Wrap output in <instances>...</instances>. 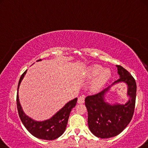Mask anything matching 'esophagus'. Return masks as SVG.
I'll return each instance as SVG.
<instances>
[{
	"label": "esophagus",
	"instance_id": "esophagus-1",
	"mask_svg": "<svg viewBox=\"0 0 148 148\" xmlns=\"http://www.w3.org/2000/svg\"><path fill=\"white\" fill-rule=\"evenodd\" d=\"M85 102V98L83 96H80V97H78V103L79 104H82Z\"/></svg>",
	"mask_w": 148,
	"mask_h": 148
}]
</instances>
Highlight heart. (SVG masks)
<instances>
[{
  "label": "heart",
  "mask_w": 148,
  "mask_h": 148,
  "mask_svg": "<svg viewBox=\"0 0 148 148\" xmlns=\"http://www.w3.org/2000/svg\"><path fill=\"white\" fill-rule=\"evenodd\" d=\"M88 71L90 76L93 77L98 75L91 84V88L94 90H98L101 88L111 76L109 70L106 69L102 70V67L97 64L91 66L89 68Z\"/></svg>",
  "instance_id": "1"
}]
</instances>
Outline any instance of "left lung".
Returning <instances> with one entry per match:
<instances>
[{
    "mask_svg": "<svg viewBox=\"0 0 148 148\" xmlns=\"http://www.w3.org/2000/svg\"><path fill=\"white\" fill-rule=\"evenodd\" d=\"M120 78L112 84L123 82L128 85L130 99L125 105H109L105 101L104 95L110 87L85 99L88 112L89 128L95 136L100 138L114 137L123 132L132 119L134 112L136 83L133 76L120 65H116Z\"/></svg>",
    "mask_w": 148,
    "mask_h": 148,
    "instance_id": "8db88e82",
    "label": "left lung"
}]
</instances>
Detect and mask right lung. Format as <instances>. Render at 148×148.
I'll list each match as a JSON object with an SVG mask.
<instances>
[{
	"label": "right lung",
	"instance_id": "obj_1",
	"mask_svg": "<svg viewBox=\"0 0 148 148\" xmlns=\"http://www.w3.org/2000/svg\"><path fill=\"white\" fill-rule=\"evenodd\" d=\"M39 60H41L39 59L37 61ZM26 72L27 70H25L20 77L18 86L17 96H16L17 109L20 120L27 130L34 136L39 139L47 140L57 139L65 131L70 112L76 105L77 98H75L74 99L67 103L64 107H62L52 118L49 120L42 122L32 120L31 118L25 115V114L23 112L20 103L19 98H18V89Z\"/></svg>",
	"mask_w": 148,
	"mask_h": 148
}]
</instances>
